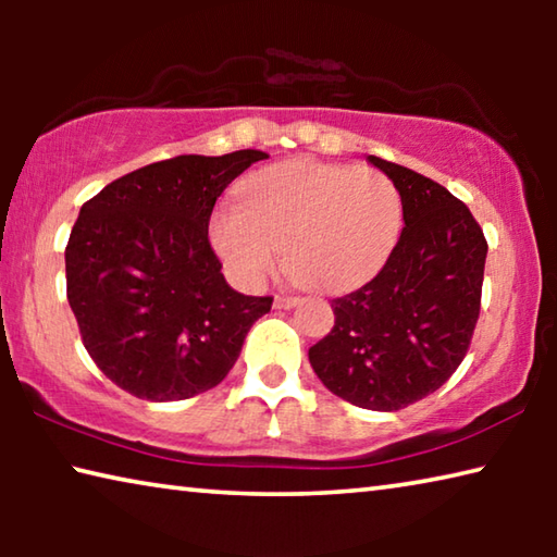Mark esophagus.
<instances>
[{"mask_svg": "<svg viewBox=\"0 0 557 557\" xmlns=\"http://www.w3.org/2000/svg\"><path fill=\"white\" fill-rule=\"evenodd\" d=\"M299 305V297H287V295H277L275 297V309H292Z\"/></svg>", "mask_w": 557, "mask_h": 557, "instance_id": "esophagus-1", "label": "esophagus"}]
</instances>
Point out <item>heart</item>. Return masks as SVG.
<instances>
[{
    "instance_id": "heart-1",
    "label": "heart",
    "mask_w": 557,
    "mask_h": 557,
    "mask_svg": "<svg viewBox=\"0 0 557 557\" xmlns=\"http://www.w3.org/2000/svg\"><path fill=\"white\" fill-rule=\"evenodd\" d=\"M400 225V191L379 169L295 159L252 176L243 203L221 206L209 233L243 285L275 272L287 245V268L301 285L346 292L385 265Z\"/></svg>"
}]
</instances>
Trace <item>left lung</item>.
Returning a JSON list of instances; mask_svg holds the SVG:
<instances>
[{
  "instance_id": "left-lung-1",
  "label": "left lung",
  "mask_w": 557,
  "mask_h": 557,
  "mask_svg": "<svg viewBox=\"0 0 557 557\" xmlns=\"http://www.w3.org/2000/svg\"><path fill=\"white\" fill-rule=\"evenodd\" d=\"M366 159L400 191L405 228L379 275L332 301L334 329L309 348V363L338 398L393 412L435 393L467 356L488 245L445 186Z\"/></svg>"
}]
</instances>
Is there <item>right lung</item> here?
Instances as JSON below:
<instances>
[{
  "label": "right lung",
  "instance_id": "obj_1",
  "mask_svg": "<svg viewBox=\"0 0 557 557\" xmlns=\"http://www.w3.org/2000/svg\"><path fill=\"white\" fill-rule=\"evenodd\" d=\"M268 159L260 149L182 154L115 178L83 203L65 287L86 351L122 391L186 400L219 385L272 297L225 282L209 243L215 199Z\"/></svg>",
  "mask_w": 557,
  "mask_h": 557
}]
</instances>
